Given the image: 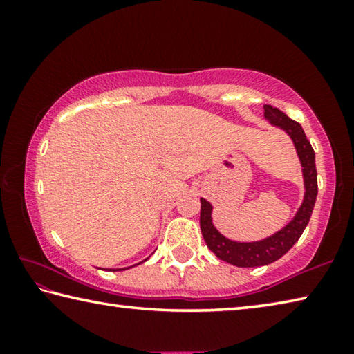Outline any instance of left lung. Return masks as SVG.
Segmentation results:
<instances>
[{
  "mask_svg": "<svg viewBox=\"0 0 354 354\" xmlns=\"http://www.w3.org/2000/svg\"><path fill=\"white\" fill-rule=\"evenodd\" d=\"M263 115L270 120L273 124L281 127L287 131V134L292 137L295 143L298 158L303 165V176L304 185H306V194H304V201L301 207L298 209L289 225L284 230L278 231L277 234L266 239L261 242H250V243H239L226 239L215 230L211 220L212 206L206 200L201 198V214H200V226L201 234L207 248L227 263H232L236 267H261L267 266L278 261L289 251L295 242L301 237L304 227L308 226L310 215L314 211L315 198H317V169H315V153L310 142L306 139V134L301 128V124L297 123L281 112L278 107L270 104L263 106Z\"/></svg>",
  "mask_w": 354,
  "mask_h": 354,
  "instance_id": "1",
  "label": "left lung"
}]
</instances>
